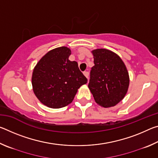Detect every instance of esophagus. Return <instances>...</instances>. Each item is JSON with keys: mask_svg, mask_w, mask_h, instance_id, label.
<instances>
[{"mask_svg": "<svg viewBox=\"0 0 158 158\" xmlns=\"http://www.w3.org/2000/svg\"><path fill=\"white\" fill-rule=\"evenodd\" d=\"M84 74L85 77H86L87 79H89V72H87V71L84 72Z\"/></svg>", "mask_w": 158, "mask_h": 158, "instance_id": "esophagus-1", "label": "esophagus"}]
</instances>
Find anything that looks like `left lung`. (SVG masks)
<instances>
[{"instance_id": "1", "label": "left lung", "mask_w": 158, "mask_h": 158, "mask_svg": "<svg viewBox=\"0 0 158 158\" xmlns=\"http://www.w3.org/2000/svg\"><path fill=\"white\" fill-rule=\"evenodd\" d=\"M94 66L90 74L89 88L98 105L111 107L124 98L130 78L126 66L119 56L110 50L92 51Z\"/></svg>"}]
</instances>
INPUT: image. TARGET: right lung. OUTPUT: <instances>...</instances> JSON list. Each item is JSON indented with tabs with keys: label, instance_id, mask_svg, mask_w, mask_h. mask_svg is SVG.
Returning <instances> with one entry per match:
<instances>
[{
	"label": "right lung",
	"instance_id": "obj_1",
	"mask_svg": "<svg viewBox=\"0 0 158 158\" xmlns=\"http://www.w3.org/2000/svg\"><path fill=\"white\" fill-rule=\"evenodd\" d=\"M70 54L68 47L56 48L47 52L33 69V92L48 107L59 109L68 105L79 88L87 83L78 63L69 60Z\"/></svg>",
	"mask_w": 158,
	"mask_h": 158
}]
</instances>
